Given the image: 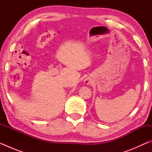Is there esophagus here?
Listing matches in <instances>:
<instances>
[{"label":"esophagus","mask_w":152,"mask_h":152,"mask_svg":"<svg viewBox=\"0 0 152 152\" xmlns=\"http://www.w3.org/2000/svg\"><path fill=\"white\" fill-rule=\"evenodd\" d=\"M84 84H85L86 85H89V84H91V80H90L89 79H86L85 80H84Z\"/></svg>","instance_id":"obj_1"}]
</instances>
